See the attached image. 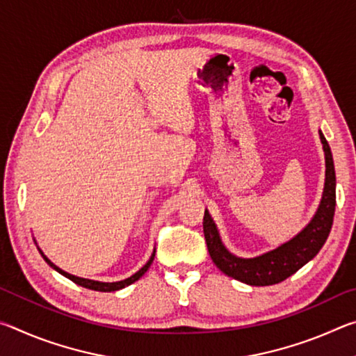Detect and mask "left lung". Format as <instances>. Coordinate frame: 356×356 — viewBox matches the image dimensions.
Instances as JSON below:
<instances>
[{
  "label": "left lung",
  "mask_w": 356,
  "mask_h": 356,
  "mask_svg": "<svg viewBox=\"0 0 356 356\" xmlns=\"http://www.w3.org/2000/svg\"><path fill=\"white\" fill-rule=\"evenodd\" d=\"M325 152V185L322 200L314 216L301 231L286 243L256 257H238L229 251L220 237L218 227L206 209L204 213V236L209 254L222 273L250 286H272L284 281L289 276L308 264L327 242L333 225L336 207V174L331 149L318 130Z\"/></svg>",
  "instance_id": "1"
}]
</instances>
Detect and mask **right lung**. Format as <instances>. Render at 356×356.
<instances>
[{"mask_svg": "<svg viewBox=\"0 0 356 356\" xmlns=\"http://www.w3.org/2000/svg\"><path fill=\"white\" fill-rule=\"evenodd\" d=\"M34 243L38 245V242H35L34 240ZM38 250H39V252L42 254V257H44V261L50 265V267L53 268V270H56L58 273H61L63 276H65V278H69L70 281H74L75 284H78V286H81V287H86V289H91V291H99V292H114V291H120V289H124V287H127V286H130V284H134L135 281H138L141 278V276L147 272L149 270V267H150V264L154 262V257H155V248H154V251H152V254H150V257H149V261L143 265V267L138 270V272L135 273V275H131L130 278H127V280H122V281H116V282H102V281H94V280H86V278H80V276H75V275H70V273H67V272H64V270H61L59 267H56L55 264H53L50 259H48L44 252H42V250L39 248L38 246Z\"/></svg>", "mask_w": 356, "mask_h": 356, "instance_id": "obj_1", "label": "right lung"}]
</instances>
